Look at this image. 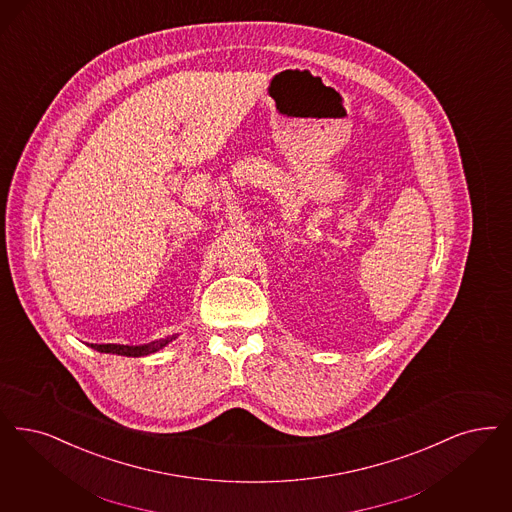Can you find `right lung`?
<instances>
[{
  "label": "right lung",
  "mask_w": 512,
  "mask_h": 512,
  "mask_svg": "<svg viewBox=\"0 0 512 512\" xmlns=\"http://www.w3.org/2000/svg\"><path fill=\"white\" fill-rule=\"evenodd\" d=\"M175 337H177V335H171V337H165V339H160V341H152V343H148V345H139V347L112 345V343H108V345H91V348H95V350H99V352H110V354H118V356H133V358H137V356H146V354H152V352L164 348L165 345L171 343Z\"/></svg>",
  "instance_id": "add662e5"
}]
</instances>
